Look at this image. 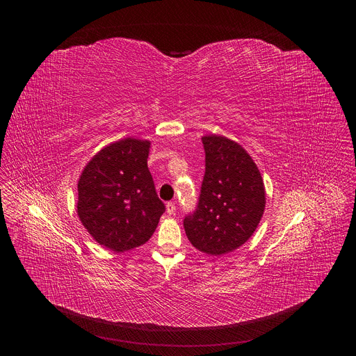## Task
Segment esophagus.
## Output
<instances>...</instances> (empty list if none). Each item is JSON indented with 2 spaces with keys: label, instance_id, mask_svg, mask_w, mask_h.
<instances>
[{
  "label": "esophagus",
  "instance_id": "esophagus-1",
  "mask_svg": "<svg viewBox=\"0 0 356 356\" xmlns=\"http://www.w3.org/2000/svg\"><path fill=\"white\" fill-rule=\"evenodd\" d=\"M166 213H168L169 216H175V214H176V206H175V202H168V204H166Z\"/></svg>",
  "mask_w": 356,
  "mask_h": 356
}]
</instances>
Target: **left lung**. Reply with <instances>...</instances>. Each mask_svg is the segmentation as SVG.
Wrapping results in <instances>:
<instances>
[{
    "mask_svg": "<svg viewBox=\"0 0 356 356\" xmlns=\"http://www.w3.org/2000/svg\"><path fill=\"white\" fill-rule=\"evenodd\" d=\"M206 173L197 209L184 221L191 245L220 257L243 245L258 228L265 211V184L248 152L236 142L202 136Z\"/></svg>",
    "mask_w": 356,
    "mask_h": 356,
    "instance_id": "left-lung-1",
    "label": "left lung"
}]
</instances>
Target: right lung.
I'll list each match as a JSON object with an SVG mask.
<instances>
[{
  "instance_id": "1",
  "label": "right lung",
  "mask_w": 356,
  "mask_h": 356,
  "mask_svg": "<svg viewBox=\"0 0 356 356\" xmlns=\"http://www.w3.org/2000/svg\"><path fill=\"white\" fill-rule=\"evenodd\" d=\"M149 140L107 145L83 169L77 216L88 234L114 252L138 248L154 235L165 204L147 169Z\"/></svg>"
}]
</instances>
